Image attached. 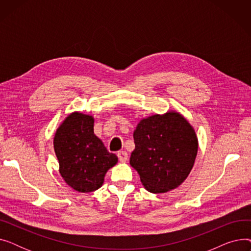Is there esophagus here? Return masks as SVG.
Instances as JSON below:
<instances>
[{"mask_svg":"<svg viewBox=\"0 0 251 251\" xmlns=\"http://www.w3.org/2000/svg\"><path fill=\"white\" fill-rule=\"evenodd\" d=\"M118 157H119V161L125 163L128 160V153L126 151H119L118 152Z\"/></svg>","mask_w":251,"mask_h":251,"instance_id":"obj_1","label":"esophagus"}]
</instances>
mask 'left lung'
I'll return each instance as SVG.
<instances>
[{
	"label": "left lung",
	"instance_id": "8db88e82",
	"mask_svg": "<svg viewBox=\"0 0 251 251\" xmlns=\"http://www.w3.org/2000/svg\"><path fill=\"white\" fill-rule=\"evenodd\" d=\"M130 165L151 193H165L185 181L199 151L195 130L180 113L169 111L139 121Z\"/></svg>",
	"mask_w": 251,
	"mask_h": 251
}]
</instances>
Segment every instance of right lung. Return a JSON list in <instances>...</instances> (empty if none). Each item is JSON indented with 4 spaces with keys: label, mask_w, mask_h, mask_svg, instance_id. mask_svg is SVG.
Returning <instances> with one entry per match:
<instances>
[{
    "label": "right lung",
    "mask_w": 251,
    "mask_h": 251,
    "mask_svg": "<svg viewBox=\"0 0 251 251\" xmlns=\"http://www.w3.org/2000/svg\"><path fill=\"white\" fill-rule=\"evenodd\" d=\"M94 123L92 116L73 112L65 118L54 137L60 174L78 192L99 189L108 170L118 162L117 155L109 152L94 133Z\"/></svg>",
    "instance_id": "obj_1"
}]
</instances>
